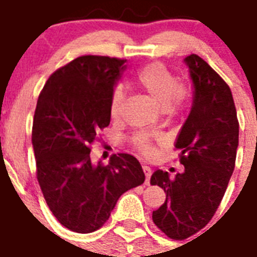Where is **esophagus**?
Listing matches in <instances>:
<instances>
[{"label":"esophagus","instance_id":"34e87169","mask_svg":"<svg viewBox=\"0 0 257 257\" xmlns=\"http://www.w3.org/2000/svg\"><path fill=\"white\" fill-rule=\"evenodd\" d=\"M143 171L146 174V185H148V183H150L151 175H152V170H151L148 166H143Z\"/></svg>","mask_w":257,"mask_h":257}]
</instances>
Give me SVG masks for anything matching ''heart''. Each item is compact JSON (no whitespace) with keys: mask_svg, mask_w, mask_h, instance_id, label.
I'll list each match as a JSON object with an SVG mask.
<instances>
[{"mask_svg":"<svg viewBox=\"0 0 257 257\" xmlns=\"http://www.w3.org/2000/svg\"><path fill=\"white\" fill-rule=\"evenodd\" d=\"M136 82L148 99L163 111L181 102L183 94L181 83L163 64L151 63L143 67L137 74ZM122 103L124 94L121 90H115L110 99V115L113 120H117L121 115ZM135 144L137 150L142 151V154H152V146L146 135H137Z\"/></svg>","mask_w":257,"mask_h":257,"instance_id":"b5f03b06","label":"heart"}]
</instances>
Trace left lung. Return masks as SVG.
Masks as SVG:
<instances>
[{"label":"left lung","instance_id":"1","mask_svg":"<svg viewBox=\"0 0 257 257\" xmlns=\"http://www.w3.org/2000/svg\"><path fill=\"white\" fill-rule=\"evenodd\" d=\"M193 82V105L176 139L185 171L175 178L162 170L151 176L166 201L152 213L158 228L174 240L193 236L218 209L234 170L238 121L232 91L198 55L183 60Z\"/></svg>","mask_w":257,"mask_h":257}]
</instances>
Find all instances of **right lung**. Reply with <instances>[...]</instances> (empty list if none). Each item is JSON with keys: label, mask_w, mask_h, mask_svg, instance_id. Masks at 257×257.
<instances>
[{"label": "right lung", "mask_w": 257, "mask_h": 257, "mask_svg": "<svg viewBox=\"0 0 257 257\" xmlns=\"http://www.w3.org/2000/svg\"><path fill=\"white\" fill-rule=\"evenodd\" d=\"M126 60L86 55L48 78L37 99L32 146L37 181L56 220L76 233L101 228L115 203L146 179L139 160L113 155L93 163L90 146L110 124V99Z\"/></svg>", "instance_id": "1"}]
</instances>
